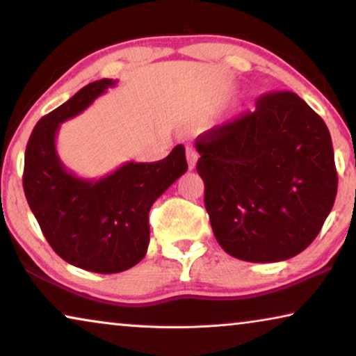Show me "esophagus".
I'll use <instances>...</instances> for the list:
<instances>
[{"label":"esophagus","mask_w":356,"mask_h":356,"mask_svg":"<svg viewBox=\"0 0 356 356\" xmlns=\"http://www.w3.org/2000/svg\"><path fill=\"white\" fill-rule=\"evenodd\" d=\"M186 159H188V167H189V170L196 168V163H197V152H196V149L193 147V145H186Z\"/></svg>","instance_id":"34e87169"}]
</instances>
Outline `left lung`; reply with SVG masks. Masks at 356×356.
Wrapping results in <instances>:
<instances>
[{
	"instance_id": "left-lung-1",
	"label": "left lung",
	"mask_w": 356,
	"mask_h": 356,
	"mask_svg": "<svg viewBox=\"0 0 356 356\" xmlns=\"http://www.w3.org/2000/svg\"><path fill=\"white\" fill-rule=\"evenodd\" d=\"M204 204L218 245L248 262H279L306 250L337 194L332 139L293 92L257 99L252 113L196 139Z\"/></svg>"
}]
</instances>
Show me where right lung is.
Returning <instances> with one entry per match:
<instances>
[{
    "label": "right lung",
    "mask_w": 356,
    "mask_h": 356,
    "mask_svg": "<svg viewBox=\"0 0 356 356\" xmlns=\"http://www.w3.org/2000/svg\"><path fill=\"white\" fill-rule=\"evenodd\" d=\"M115 84L90 82L43 116L24 160V193L47 241L61 259L97 274H116L143 261L150 207L188 170L183 145L159 162H126L99 179L76 177L63 165L56 152L60 124Z\"/></svg>",
    "instance_id": "add662e5"
}]
</instances>
